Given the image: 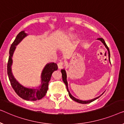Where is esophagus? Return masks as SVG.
<instances>
[{
  "label": "esophagus",
  "instance_id": "obj_1",
  "mask_svg": "<svg viewBox=\"0 0 124 124\" xmlns=\"http://www.w3.org/2000/svg\"><path fill=\"white\" fill-rule=\"evenodd\" d=\"M64 66H65V64L63 61H61L58 63V67L59 69H62L63 67H64Z\"/></svg>",
  "mask_w": 124,
  "mask_h": 124
}]
</instances>
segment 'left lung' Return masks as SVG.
Listing matches in <instances>:
<instances>
[{
	"mask_svg": "<svg viewBox=\"0 0 124 124\" xmlns=\"http://www.w3.org/2000/svg\"><path fill=\"white\" fill-rule=\"evenodd\" d=\"M98 39L99 40H101V41H102V42L103 43V44H104V45H105L106 48L107 49L108 51L109 60V62H110V52H109V50L108 47L107 46V44H106L105 41H104V39H103V38H98ZM61 72H62V79H63V81L64 83L65 84V85H66V88H67V90L68 92H69V95L70 97L72 99V100H74V101H76V102L79 103H82V104H87V103H90V102H93L94 101L96 100L97 99H98V98H99V97H97V98H95L93 99H92V100H90V101H81V100H79V99H78L75 98L73 97L72 95L70 93V92H69V89H68L67 82V80H66V77H67V76H66V71H65V70H61Z\"/></svg>",
	"mask_w": 124,
	"mask_h": 124,
	"instance_id": "1",
	"label": "left lung"
}]
</instances>
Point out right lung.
Wrapping results in <instances>:
<instances>
[{"label":"right lung","mask_w":124,"mask_h":124,"mask_svg":"<svg viewBox=\"0 0 124 124\" xmlns=\"http://www.w3.org/2000/svg\"><path fill=\"white\" fill-rule=\"evenodd\" d=\"M26 35V34H25L24 31H21L17 35L15 40L10 46L9 56L7 63V74L10 84L17 94L25 100L35 101L41 99L46 94L47 90L48 89V84L51 79L52 75L54 71L58 70V66L55 63H51L46 64L41 74V79H42L41 80H42L43 84L41 88L39 90L36 89L26 88L20 85L14 78L12 74L11 67H10L12 63V57L16 48V46Z\"/></svg>","instance_id":"1"}]
</instances>
